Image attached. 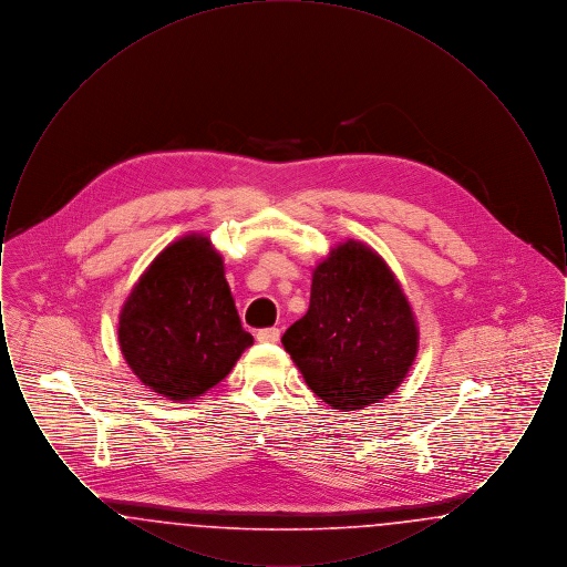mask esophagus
<instances>
[{"label": "esophagus", "instance_id": "1", "mask_svg": "<svg viewBox=\"0 0 567 567\" xmlns=\"http://www.w3.org/2000/svg\"><path fill=\"white\" fill-rule=\"evenodd\" d=\"M257 340H259L261 344H276V342L280 340V331H278L276 327L261 329V331H257Z\"/></svg>", "mask_w": 567, "mask_h": 567}]
</instances>
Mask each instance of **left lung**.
<instances>
[{
	"mask_svg": "<svg viewBox=\"0 0 567 567\" xmlns=\"http://www.w3.org/2000/svg\"><path fill=\"white\" fill-rule=\"evenodd\" d=\"M306 384L338 412L391 395L419 352L402 282L370 244L338 243L312 268L308 312L282 336Z\"/></svg>",
	"mask_w": 567,
	"mask_h": 567,
	"instance_id": "8db88e82",
	"label": "left lung"
}]
</instances>
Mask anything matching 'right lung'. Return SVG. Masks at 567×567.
Masks as SVG:
<instances>
[{
  "mask_svg": "<svg viewBox=\"0 0 567 567\" xmlns=\"http://www.w3.org/2000/svg\"><path fill=\"white\" fill-rule=\"evenodd\" d=\"M116 336L135 378L169 402L197 400L234 370L252 336L210 236L190 231L163 248L125 297Z\"/></svg>",
  "mask_w": 567,
  "mask_h": 567,
  "instance_id": "1",
  "label": "right lung"
}]
</instances>
